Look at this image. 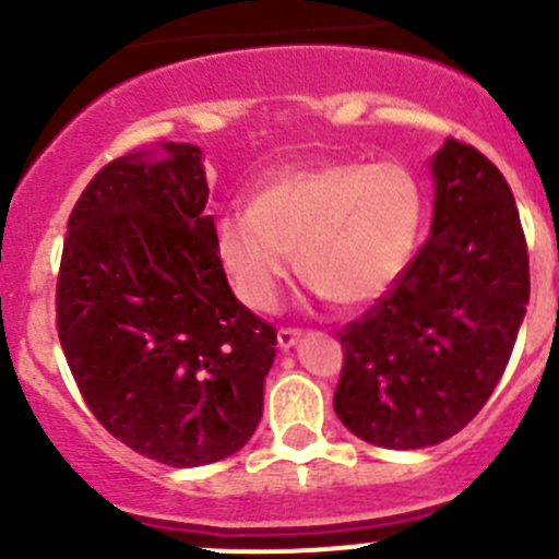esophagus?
<instances>
[{
    "instance_id": "1",
    "label": "esophagus",
    "mask_w": 559,
    "mask_h": 559,
    "mask_svg": "<svg viewBox=\"0 0 559 559\" xmlns=\"http://www.w3.org/2000/svg\"><path fill=\"white\" fill-rule=\"evenodd\" d=\"M300 335H302V332L295 330V326H281V330H278V346L286 352V348H292L297 341H300Z\"/></svg>"
}]
</instances>
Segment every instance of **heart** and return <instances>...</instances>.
Listing matches in <instances>:
<instances>
[{
    "instance_id": "obj_1",
    "label": "heart",
    "mask_w": 559,
    "mask_h": 559,
    "mask_svg": "<svg viewBox=\"0 0 559 559\" xmlns=\"http://www.w3.org/2000/svg\"><path fill=\"white\" fill-rule=\"evenodd\" d=\"M419 178L400 162L286 167L216 222V251L240 300L270 311L297 264L335 302L370 306L397 286L425 233Z\"/></svg>"
}]
</instances>
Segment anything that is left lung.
<instances>
[{"mask_svg":"<svg viewBox=\"0 0 559 559\" xmlns=\"http://www.w3.org/2000/svg\"><path fill=\"white\" fill-rule=\"evenodd\" d=\"M427 243L386 297L341 330L335 414L362 441L425 449L498 386L530 300L520 211L503 173L449 138L430 162Z\"/></svg>","mask_w":559,"mask_h":559,"instance_id":"8db88e82","label":"left lung"}]
</instances>
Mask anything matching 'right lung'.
<instances>
[{
    "instance_id": "add662e5",
    "label": "right lung",
    "mask_w": 559,
    "mask_h": 559,
    "mask_svg": "<svg viewBox=\"0 0 559 559\" xmlns=\"http://www.w3.org/2000/svg\"><path fill=\"white\" fill-rule=\"evenodd\" d=\"M112 159L67 222L56 326L99 425L173 467L243 449L262 419L275 326L227 284L191 143Z\"/></svg>"
}]
</instances>
